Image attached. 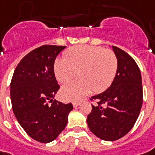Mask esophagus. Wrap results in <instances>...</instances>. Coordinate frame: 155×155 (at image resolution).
Returning <instances> with one entry per match:
<instances>
[{"label": "esophagus", "instance_id": "esophagus-1", "mask_svg": "<svg viewBox=\"0 0 155 155\" xmlns=\"http://www.w3.org/2000/svg\"><path fill=\"white\" fill-rule=\"evenodd\" d=\"M79 104H80V102H79V101H74V102H73V106H74V107H77Z\"/></svg>", "mask_w": 155, "mask_h": 155}]
</instances>
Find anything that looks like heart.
<instances>
[{
  "instance_id": "heart-1",
  "label": "heart",
  "mask_w": 155,
  "mask_h": 155,
  "mask_svg": "<svg viewBox=\"0 0 155 155\" xmlns=\"http://www.w3.org/2000/svg\"><path fill=\"white\" fill-rule=\"evenodd\" d=\"M118 61L115 53L99 46L79 45L68 49L63 58H57L53 65L56 79L61 84L69 82L76 75V81L61 88L63 99L77 100L89 94L105 91L113 82Z\"/></svg>"
}]
</instances>
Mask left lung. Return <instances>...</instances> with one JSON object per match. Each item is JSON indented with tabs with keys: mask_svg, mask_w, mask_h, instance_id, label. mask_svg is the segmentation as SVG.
Wrapping results in <instances>:
<instances>
[{
	"mask_svg": "<svg viewBox=\"0 0 155 155\" xmlns=\"http://www.w3.org/2000/svg\"><path fill=\"white\" fill-rule=\"evenodd\" d=\"M118 67L113 82L107 90L93 96L87 116L90 130L104 141H116L133 128L142 105V85L139 67L125 51L112 46Z\"/></svg>",
	"mask_w": 155,
	"mask_h": 155,
	"instance_id": "left-lung-1",
	"label": "left lung"
}]
</instances>
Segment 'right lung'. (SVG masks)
<instances>
[{
    "mask_svg": "<svg viewBox=\"0 0 155 155\" xmlns=\"http://www.w3.org/2000/svg\"><path fill=\"white\" fill-rule=\"evenodd\" d=\"M65 46L43 45L19 61L10 84V97L15 117L26 134L36 141H54L68 123L71 103L54 99L59 90L53 65ZM51 102V105L48 103Z\"/></svg>",
    "mask_w": 155,
    "mask_h": 155,
    "instance_id": "right-lung-1",
    "label": "right lung"
}]
</instances>
